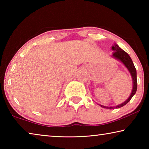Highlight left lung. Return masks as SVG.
Segmentation results:
<instances>
[{"mask_svg":"<svg viewBox=\"0 0 149 149\" xmlns=\"http://www.w3.org/2000/svg\"><path fill=\"white\" fill-rule=\"evenodd\" d=\"M112 50H114L113 52L112 56L115 59L119 60L126 67V68L128 70V71L130 72L131 75H132V80H133V89L132 91L130 97L125 100V102H123L122 104L116 106L114 107H104L103 105H100V107L104 108H109V109H113V108H119L123 107V106L125 105L128 102H130V100L132 99V98L133 97V95L135 94L136 91H137V71H136L135 67L134 64H133V62L132 61V58L130 56V55L128 54L127 52H125L124 50H123L121 48L118 46L117 44H114L112 47Z\"/></svg>","mask_w":149,"mask_h":149,"instance_id":"1","label":"left lung"}]
</instances>
